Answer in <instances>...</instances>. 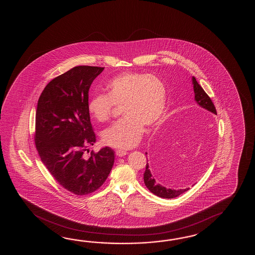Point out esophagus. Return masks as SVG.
<instances>
[{
    "label": "esophagus",
    "mask_w": 255,
    "mask_h": 255,
    "mask_svg": "<svg viewBox=\"0 0 255 255\" xmlns=\"http://www.w3.org/2000/svg\"><path fill=\"white\" fill-rule=\"evenodd\" d=\"M128 154V152L125 151V150H117L116 151V155L117 156H119V157H124V156H126Z\"/></svg>",
    "instance_id": "1"
}]
</instances>
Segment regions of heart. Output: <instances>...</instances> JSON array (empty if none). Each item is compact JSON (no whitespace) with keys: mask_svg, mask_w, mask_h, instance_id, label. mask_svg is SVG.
I'll return each instance as SVG.
<instances>
[{"mask_svg":"<svg viewBox=\"0 0 255 255\" xmlns=\"http://www.w3.org/2000/svg\"><path fill=\"white\" fill-rule=\"evenodd\" d=\"M107 95H95L88 101V111L95 120H108L114 106L121 107L123 119L103 132L105 144L128 149L137 144L144 127L157 125L167 105L165 83L153 75L129 72L116 76L107 85Z\"/></svg>","mask_w":255,"mask_h":255,"instance_id":"heart-1","label":"heart"}]
</instances>
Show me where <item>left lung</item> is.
<instances>
[{
	"label": "left lung",
	"instance_id": "8db88e82",
	"mask_svg": "<svg viewBox=\"0 0 255 255\" xmlns=\"http://www.w3.org/2000/svg\"><path fill=\"white\" fill-rule=\"evenodd\" d=\"M192 85H193V90H194V95H195L196 103L198 104L202 109L209 111L210 113L217 115L216 109L212 103V99L203 90V88L199 85V83L197 82L194 76H192ZM165 137L167 138V140L164 139ZM168 137H169L168 135H162V138L161 139L163 140L161 141L160 139V146H163V144H161V142L165 143V141H168ZM146 154H147L146 152ZM144 183L146 185V188L154 195L158 196V197L164 198V199H173V198H176L178 196L181 195L182 193H184L185 191L189 190V188L180 189V190H172V189H168V188H166L165 186L160 184L156 179V178L154 177V175L152 174L151 168L147 162H146V170L144 172Z\"/></svg>",
	"mask_w": 255,
	"mask_h": 255
}]
</instances>
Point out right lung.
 <instances>
[{"label":"right lung","instance_id":"obj_1","mask_svg":"<svg viewBox=\"0 0 255 255\" xmlns=\"http://www.w3.org/2000/svg\"><path fill=\"white\" fill-rule=\"evenodd\" d=\"M104 67L79 65L54 78L39 98L35 146L49 172L65 190L87 195L99 189L114 165L106 146L89 158L84 153L96 143L88 111V91Z\"/></svg>","mask_w":255,"mask_h":255}]
</instances>
